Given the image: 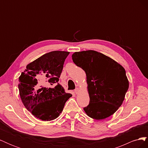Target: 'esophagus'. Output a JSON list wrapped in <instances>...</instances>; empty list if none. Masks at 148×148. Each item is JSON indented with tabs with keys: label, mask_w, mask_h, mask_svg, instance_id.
<instances>
[{
	"label": "esophagus",
	"mask_w": 148,
	"mask_h": 148,
	"mask_svg": "<svg viewBox=\"0 0 148 148\" xmlns=\"http://www.w3.org/2000/svg\"><path fill=\"white\" fill-rule=\"evenodd\" d=\"M79 91H80V90H79V88H76V89H75V92L76 94H78V93L79 92Z\"/></svg>",
	"instance_id": "esophagus-1"
}]
</instances>
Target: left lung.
I'll return each instance as SVG.
<instances>
[{"mask_svg":"<svg viewBox=\"0 0 148 148\" xmlns=\"http://www.w3.org/2000/svg\"><path fill=\"white\" fill-rule=\"evenodd\" d=\"M74 63L85 71L89 105L83 108L93 119L110 117L122 104L129 87L123 67L110 57L95 51L73 53Z\"/></svg>","mask_w":148,"mask_h":148,"instance_id":"obj_1","label":"left lung"}]
</instances>
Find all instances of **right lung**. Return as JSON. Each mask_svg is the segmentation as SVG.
<instances>
[{
    "mask_svg": "<svg viewBox=\"0 0 148 148\" xmlns=\"http://www.w3.org/2000/svg\"><path fill=\"white\" fill-rule=\"evenodd\" d=\"M66 51L45 53L26 65L18 84L23 105L35 117L42 121L57 119L70 97L57 82L63 69Z\"/></svg>",
    "mask_w": 148,
    "mask_h": 148,
    "instance_id": "add662e5",
    "label": "right lung"
}]
</instances>
